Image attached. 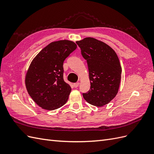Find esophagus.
I'll use <instances>...</instances> for the list:
<instances>
[{"label":"esophagus","instance_id":"obj_1","mask_svg":"<svg viewBox=\"0 0 154 154\" xmlns=\"http://www.w3.org/2000/svg\"><path fill=\"white\" fill-rule=\"evenodd\" d=\"M79 85H80V83L79 82H76V83H74L73 84V86L75 87V88H76V87H78V86H79Z\"/></svg>","mask_w":154,"mask_h":154}]
</instances>
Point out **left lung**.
I'll return each instance as SVG.
<instances>
[{
    "mask_svg": "<svg viewBox=\"0 0 154 154\" xmlns=\"http://www.w3.org/2000/svg\"><path fill=\"white\" fill-rule=\"evenodd\" d=\"M76 43L87 60L91 82L90 90L83 96L92 105L104 106L114 98L119 87L122 69L118 55L109 45L94 38Z\"/></svg>",
    "mask_w": 154,
    "mask_h": 154,
    "instance_id": "8db88e82",
    "label": "left lung"
}]
</instances>
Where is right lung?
<instances>
[{
    "label": "right lung",
    "mask_w": 154,
    "mask_h": 154,
    "mask_svg": "<svg viewBox=\"0 0 154 154\" xmlns=\"http://www.w3.org/2000/svg\"><path fill=\"white\" fill-rule=\"evenodd\" d=\"M77 48L67 40L50 43L36 56L26 76V86L35 103L53 110L66 104L71 88L63 80V62Z\"/></svg>",
    "instance_id": "obj_1"
}]
</instances>
